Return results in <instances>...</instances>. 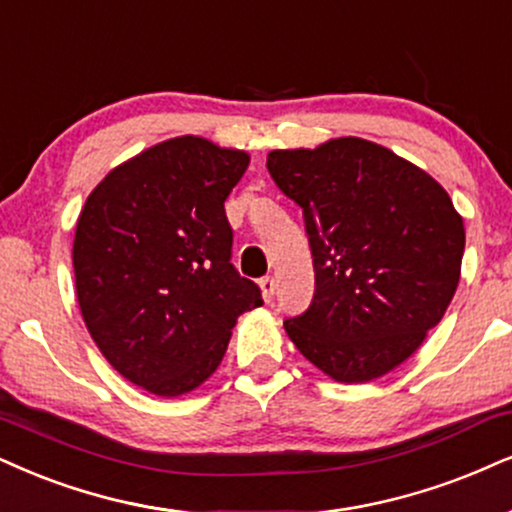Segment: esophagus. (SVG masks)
I'll list each match as a JSON object with an SVG mask.
<instances>
[{"label": "esophagus", "mask_w": 512, "mask_h": 512, "mask_svg": "<svg viewBox=\"0 0 512 512\" xmlns=\"http://www.w3.org/2000/svg\"><path fill=\"white\" fill-rule=\"evenodd\" d=\"M258 287H261V294H263V299H266V304H270V301H273V294H275V280H273V277H270V275L261 277Z\"/></svg>", "instance_id": "1"}]
</instances>
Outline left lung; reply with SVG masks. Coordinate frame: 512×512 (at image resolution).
<instances>
[{"instance_id": "8db88e82", "label": "left lung", "mask_w": 512, "mask_h": 512, "mask_svg": "<svg viewBox=\"0 0 512 512\" xmlns=\"http://www.w3.org/2000/svg\"><path fill=\"white\" fill-rule=\"evenodd\" d=\"M268 173L301 206L315 294L285 320L296 349L358 384L401 365L444 318L460 280L463 218L437 180L361 137L270 151Z\"/></svg>"}]
</instances>
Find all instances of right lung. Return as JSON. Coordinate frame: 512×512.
Wrapping results in <instances>:
<instances>
[{
    "mask_svg": "<svg viewBox=\"0 0 512 512\" xmlns=\"http://www.w3.org/2000/svg\"><path fill=\"white\" fill-rule=\"evenodd\" d=\"M249 156L175 137L113 168L73 242L87 330L125 380L156 396L197 389L223 361L237 315L263 306L232 266L225 199Z\"/></svg>",
    "mask_w": 512,
    "mask_h": 512,
    "instance_id": "1",
    "label": "right lung"
}]
</instances>
